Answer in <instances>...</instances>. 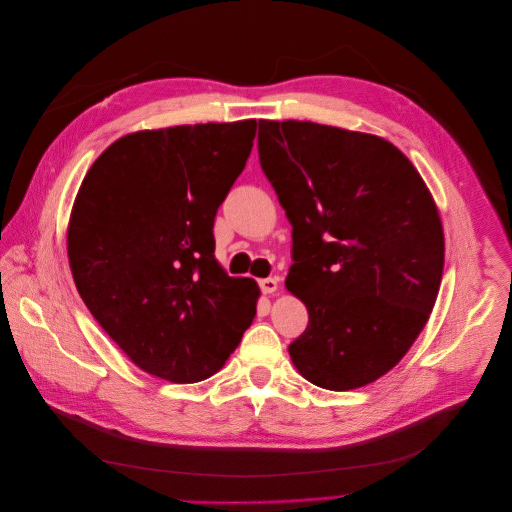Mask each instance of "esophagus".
Wrapping results in <instances>:
<instances>
[{
  "instance_id": "34e87169",
  "label": "esophagus",
  "mask_w": 512,
  "mask_h": 512,
  "mask_svg": "<svg viewBox=\"0 0 512 512\" xmlns=\"http://www.w3.org/2000/svg\"><path fill=\"white\" fill-rule=\"evenodd\" d=\"M260 289H262V294L271 296V294H275V291L279 289V281H277V279H273V277H269V279H262V281H260Z\"/></svg>"
}]
</instances>
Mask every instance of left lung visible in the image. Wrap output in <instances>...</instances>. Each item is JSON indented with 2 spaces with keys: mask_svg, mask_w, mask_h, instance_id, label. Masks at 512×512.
I'll list each match as a JSON object with an SVG mask.
<instances>
[{
  "mask_svg": "<svg viewBox=\"0 0 512 512\" xmlns=\"http://www.w3.org/2000/svg\"><path fill=\"white\" fill-rule=\"evenodd\" d=\"M258 156L294 227L285 287L308 308L289 346L310 383L348 392L415 344L444 273V229L394 143L310 120H258Z\"/></svg>",
  "mask_w": 512,
  "mask_h": 512,
  "instance_id": "1",
  "label": "left lung"
}]
</instances>
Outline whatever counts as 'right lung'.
Returning <instances> with one entry per match:
<instances>
[{"label":"right lung","instance_id":"obj_1","mask_svg":"<svg viewBox=\"0 0 512 512\" xmlns=\"http://www.w3.org/2000/svg\"><path fill=\"white\" fill-rule=\"evenodd\" d=\"M254 137V118L129 133L79 187L72 279L93 319L154 377L208 379L254 321L260 289L223 271L212 235Z\"/></svg>","mask_w":512,"mask_h":512}]
</instances>
